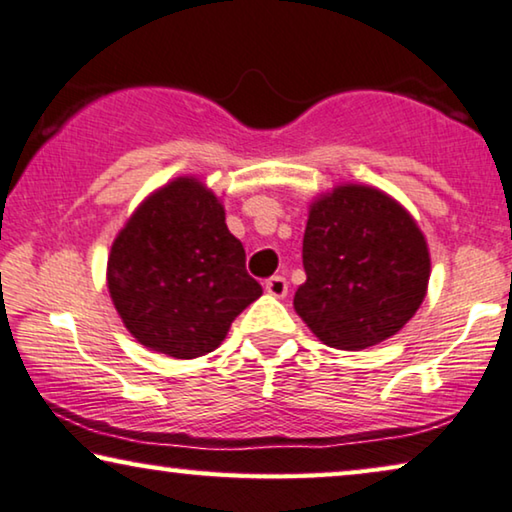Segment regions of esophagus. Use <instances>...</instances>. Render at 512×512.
Returning a JSON list of instances; mask_svg holds the SVG:
<instances>
[{
    "mask_svg": "<svg viewBox=\"0 0 512 512\" xmlns=\"http://www.w3.org/2000/svg\"><path fill=\"white\" fill-rule=\"evenodd\" d=\"M265 291H268L270 295H274V298H286L288 281L284 277H279V274H274V277H270L268 281H265Z\"/></svg>",
    "mask_w": 512,
    "mask_h": 512,
    "instance_id": "1",
    "label": "esophagus"
}]
</instances>
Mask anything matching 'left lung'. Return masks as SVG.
<instances>
[{
	"label": "left lung",
	"mask_w": 512,
	"mask_h": 512,
	"mask_svg": "<svg viewBox=\"0 0 512 512\" xmlns=\"http://www.w3.org/2000/svg\"><path fill=\"white\" fill-rule=\"evenodd\" d=\"M307 281L293 307L323 344L360 351L409 323L425 298L429 254L411 214L348 184L311 205L302 240Z\"/></svg>",
	"instance_id": "obj_1"
}]
</instances>
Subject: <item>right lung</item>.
Instances as JSON below:
<instances>
[{"mask_svg": "<svg viewBox=\"0 0 512 512\" xmlns=\"http://www.w3.org/2000/svg\"><path fill=\"white\" fill-rule=\"evenodd\" d=\"M244 261L217 196L180 177L147 198L117 235L108 258L110 298L140 344L170 358H198L261 298Z\"/></svg>", "mask_w": 512, "mask_h": 512, "instance_id": "obj_1", "label": "right lung"}]
</instances>
